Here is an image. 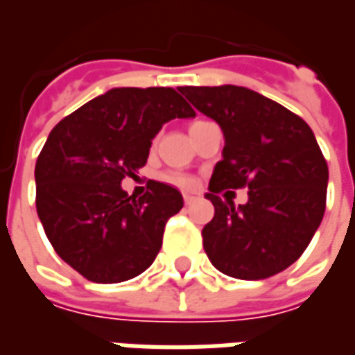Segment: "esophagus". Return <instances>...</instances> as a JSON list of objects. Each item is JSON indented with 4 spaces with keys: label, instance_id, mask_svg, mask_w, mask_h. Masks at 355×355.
Masks as SVG:
<instances>
[{
    "label": "esophagus",
    "instance_id": "obj_1",
    "mask_svg": "<svg viewBox=\"0 0 355 355\" xmlns=\"http://www.w3.org/2000/svg\"><path fill=\"white\" fill-rule=\"evenodd\" d=\"M182 198H184L186 205H190V203H193V201L198 200L200 196H198V193H193V192H186L184 196H182Z\"/></svg>",
    "mask_w": 355,
    "mask_h": 355
}]
</instances>
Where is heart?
<instances>
[{
	"mask_svg": "<svg viewBox=\"0 0 355 355\" xmlns=\"http://www.w3.org/2000/svg\"><path fill=\"white\" fill-rule=\"evenodd\" d=\"M165 180L173 186H178V188H193V178L188 177V175H182V173H169V175H165Z\"/></svg>",
	"mask_w": 355,
	"mask_h": 355,
	"instance_id": "b5f03b06",
	"label": "heart"
}]
</instances>
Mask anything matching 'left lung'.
I'll use <instances>...</instances> for the list:
<instances>
[{"mask_svg": "<svg viewBox=\"0 0 355 355\" xmlns=\"http://www.w3.org/2000/svg\"><path fill=\"white\" fill-rule=\"evenodd\" d=\"M180 93L224 135L205 198L215 216L203 228L209 261L238 279H264L304 253L325 213L329 169L312 129L302 117L238 85L180 87ZM250 188L236 208L216 193Z\"/></svg>", "mask_w": 355, "mask_h": 355, "instance_id": "obj_1", "label": "left lung"}]
</instances>
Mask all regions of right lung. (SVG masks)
Instances as JSON below:
<instances>
[{
  "mask_svg": "<svg viewBox=\"0 0 355 355\" xmlns=\"http://www.w3.org/2000/svg\"><path fill=\"white\" fill-rule=\"evenodd\" d=\"M193 116L175 89L116 87L49 132L35 163L37 216L58 257L89 282H127L155 261L182 193L150 180L137 200L121 180L146 165L163 123Z\"/></svg>",
  "mask_w": 355,
  "mask_h": 355,
  "instance_id": "obj_1",
  "label": "right lung"
}]
</instances>
